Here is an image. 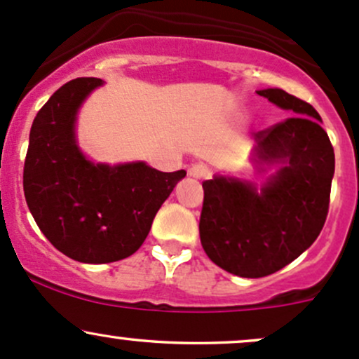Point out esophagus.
Returning a JSON list of instances; mask_svg holds the SVG:
<instances>
[{
	"mask_svg": "<svg viewBox=\"0 0 359 359\" xmlns=\"http://www.w3.org/2000/svg\"><path fill=\"white\" fill-rule=\"evenodd\" d=\"M207 175H209V169H207L205 164H194L188 169V176L195 180H203Z\"/></svg>",
	"mask_w": 359,
	"mask_h": 359,
	"instance_id": "34e87169",
	"label": "esophagus"
}]
</instances>
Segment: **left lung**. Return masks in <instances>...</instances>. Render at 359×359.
Segmentation results:
<instances>
[{"mask_svg":"<svg viewBox=\"0 0 359 359\" xmlns=\"http://www.w3.org/2000/svg\"><path fill=\"white\" fill-rule=\"evenodd\" d=\"M257 94L294 114L255 135L253 164L276 171L260 187L222 175L203 181L198 226L207 257L250 279L280 271L313 245L325 224L335 168L313 106L283 88Z\"/></svg>","mask_w":359,"mask_h":359,"instance_id":"obj_1","label":"left lung"}]
</instances>
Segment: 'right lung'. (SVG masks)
<instances>
[{"instance_id":"1","label":"right lung","mask_w":359,"mask_h":359,"mask_svg":"<svg viewBox=\"0 0 359 359\" xmlns=\"http://www.w3.org/2000/svg\"><path fill=\"white\" fill-rule=\"evenodd\" d=\"M101 79L65 83L32 123L24 165L30 214L55 248L82 264L133 255L187 171L163 172L142 161L92 163L76 142V114Z\"/></svg>"}]
</instances>
